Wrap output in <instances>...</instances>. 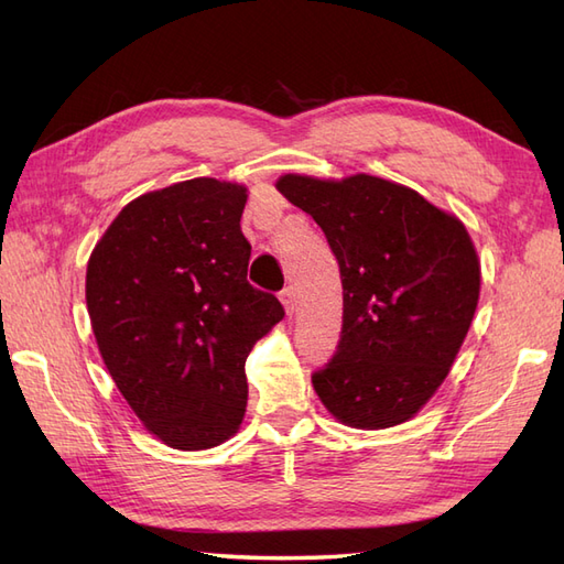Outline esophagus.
Wrapping results in <instances>:
<instances>
[{"label": "esophagus", "mask_w": 564, "mask_h": 564, "mask_svg": "<svg viewBox=\"0 0 564 564\" xmlns=\"http://www.w3.org/2000/svg\"><path fill=\"white\" fill-rule=\"evenodd\" d=\"M280 301L284 305L286 315H292L296 311V292H294V286H284L282 292H280Z\"/></svg>", "instance_id": "34e87169"}]
</instances>
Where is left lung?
Wrapping results in <instances>:
<instances>
[{"label": "left lung", "mask_w": 564, "mask_h": 564, "mask_svg": "<svg viewBox=\"0 0 564 564\" xmlns=\"http://www.w3.org/2000/svg\"><path fill=\"white\" fill-rule=\"evenodd\" d=\"M278 191L315 218L344 284L336 352L313 373L319 400L352 429L412 419L449 373L480 296L464 224L412 187L367 174H286Z\"/></svg>", "instance_id": "obj_1"}]
</instances>
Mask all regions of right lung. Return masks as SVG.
I'll return each mask as SVG.
<instances>
[{
  "instance_id": "1",
  "label": "right lung",
  "mask_w": 564,
  "mask_h": 564,
  "mask_svg": "<svg viewBox=\"0 0 564 564\" xmlns=\"http://www.w3.org/2000/svg\"><path fill=\"white\" fill-rule=\"evenodd\" d=\"M247 187L193 178L119 212L87 265V308L115 386L174 449H209L247 409L245 362L284 317L247 282Z\"/></svg>"
}]
</instances>
